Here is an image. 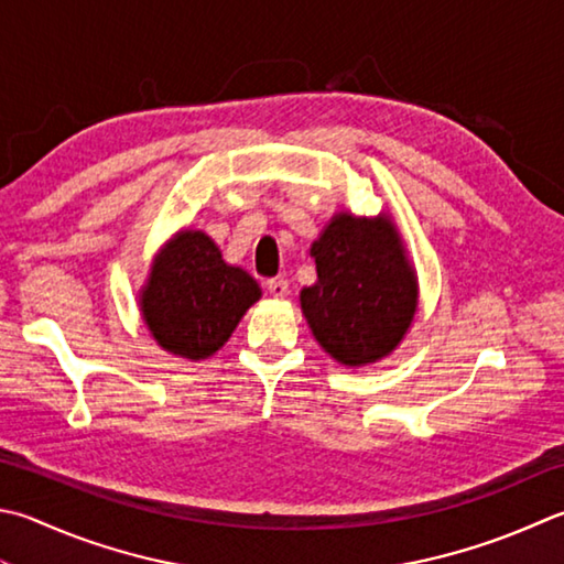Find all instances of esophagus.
Listing matches in <instances>:
<instances>
[{
	"instance_id": "obj_1",
	"label": "esophagus",
	"mask_w": 564,
	"mask_h": 564,
	"mask_svg": "<svg viewBox=\"0 0 564 564\" xmlns=\"http://www.w3.org/2000/svg\"><path fill=\"white\" fill-rule=\"evenodd\" d=\"M268 292L272 296H278V300H282V296H286V292H290V282L284 278H272L268 280Z\"/></svg>"
}]
</instances>
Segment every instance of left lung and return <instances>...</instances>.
Here are the masks:
<instances>
[{
    "label": "left lung",
    "mask_w": 564,
    "mask_h": 564,
    "mask_svg": "<svg viewBox=\"0 0 564 564\" xmlns=\"http://www.w3.org/2000/svg\"><path fill=\"white\" fill-rule=\"evenodd\" d=\"M312 258L316 282L300 300L316 341L344 366L388 356L417 310V282L392 223L338 214Z\"/></svg>",
    "instance_id": "1"
}]
</instances>
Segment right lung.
<instances>
[{
    "instance_id": "obj_1",
    "label": "right lung",
    "mask_w": 564,
    "mask_h": 564,
    "mask_svg": "<svg viewBox=\"0 0 564 564\" xmlns=\"http://www.w3.org/2000/svg\"><path fill=\"white\" fill-rule=\"evenodd\" d=\"M260 286L232 268L206 232L184 230L159 254L142 292V314L169 354L200 360L228 341Z\"/></svg>"
}]
</instances>
